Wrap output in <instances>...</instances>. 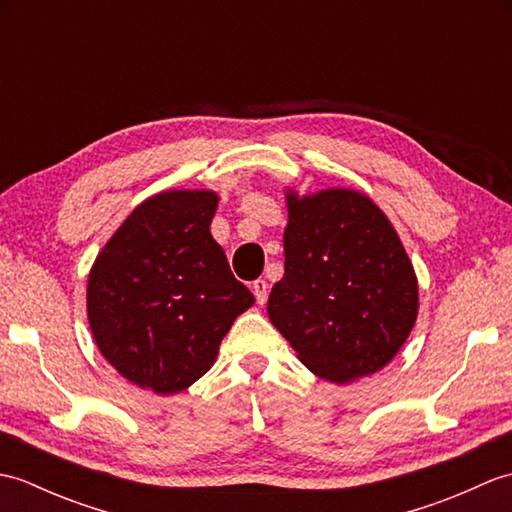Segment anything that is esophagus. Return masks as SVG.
Returning a JSON list of instances; mask_svg holds the SVG:
<instances>
[{
    "label": "esophagus",
    "mask_w": 512,
    "mask_h": 512,
    "mask_svg": "<svg viewBox=\"0 0 512 512\" xmlns=\"http://www.w3.org/2000/svg\"><path fill=\"white\" fill-rule=\"evenodd\" d=\"M253 292H255V299L259 306H264L266 299H268V281L266 279H255L253 281Z\"/></svg>",
    "instance_id": "esophagus-1"
}]
</instances>
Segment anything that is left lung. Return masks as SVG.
<instances>
[{
    "instance_id": "1",
    "label": "left lung",
    "mask_w": 512,
    "mask_h": 512,
    "mask_svg": "<svg viewBox=\"0 0 512 512\" xmlns=\"http://www.w3.org/2000/svg\"><path fill=\"white\" fill-rule=\"evenodd\" d=\"M284 277L270 323L312 374L330 383L376 374L418 317V279L387 215L352 189H288Z\"/></svg>"
}]
</instances>
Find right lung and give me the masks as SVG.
<instances>
[{
    "label": "right lung",
    "mask_w": 512,
    "mask_h": 512,
    "mask_svg": "<svg viewBox=\"0 0 512 512\" xmlns=\"http://www.w3.org/2000/svg\"><path fill=\"white\" fill-rule=\"evenodd\" d=\"M215 191H162L129 213L88 277V321L105 361L169 396L209 372L255 303L211 235Z\"/></svg>",
    "instance_id": "obj_1"
}]
</instances>
